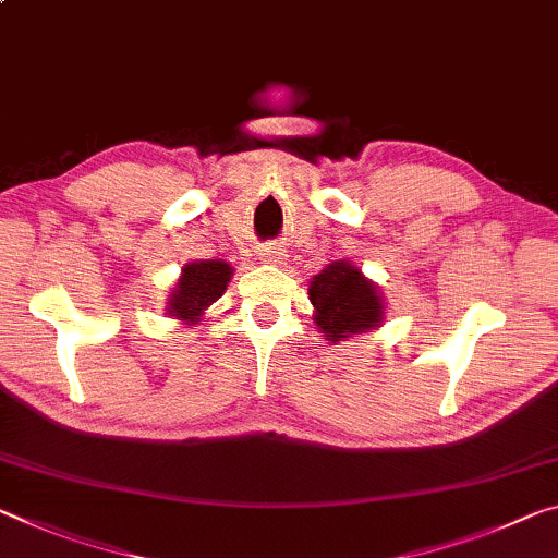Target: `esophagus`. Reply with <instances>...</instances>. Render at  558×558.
I'll use <instances>...</instances> for the list:
<instances>
[{"instance_id": "34e87169", "label": "esophagus", "mask_w": 558, "mask_h": 558, "mask_svg": "<svg viewBox=\"0 0 558 558\" xmlns=\"http://www.w3.org/2000/svg\"><path fill=\"white\" fill-rule=\"evenodd\" d=\"M272 253H276V251H272ZM265 258H268V260H276V255H270V253H265ZM280 260V258H278Z\"/></svg>"}]
</instances>
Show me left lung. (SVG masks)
I'll use <instances>...</instances> for the list:
<instances>
[{"label":"left lung","instance_id":"obj_1","mask_svg":"<svg viewBox=\"0 0 558 558\" xmlns=\"http://www.w3.org/2000/svg\"><path fill=\"white\" fill-rule=\"evenodd\" d=\"M307 293L317 311L315 323L332 342L365 332L383 320V303L375 286L362 278L355 265L344 260L330 263L317 272Z\"/></svg>","mask_w":558,"mask_h":558}]
</instances>
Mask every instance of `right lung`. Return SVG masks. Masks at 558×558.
I'll return each mask as SVG.
<instances>
[{
    "mask_svg": "<svg viewBox=\"0 0 558 558\" xmlns=\"http://www.w3.org/2000/svg\"><path fill=\"white\" fill-rule=\"evenodd\" d=\"M231 276V265L223 260L189 263L183 268L179 286L173 288L168 313L189 323L201 320L203 311H206L208 305H214L216 300L226 293Z\"/></svg>",
    "mask_w": 558,
    "mask_h": 558,
    "instance_id": "right-lung-1",
    "label": "right lung"
}]
</instances>
